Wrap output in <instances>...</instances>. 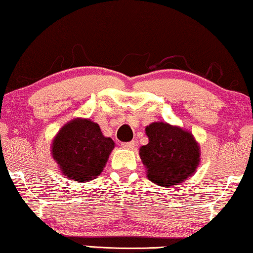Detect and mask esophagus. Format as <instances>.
<instances>
[{"instance_id":"1","label":"esophagus","mask_w":253,"mask_h":253,"mask_svg":"<svg viewBox=\"0 0 253 253\" xmlns=\"http://www.w3.org/2000/svg\"><path fill=\"white\" fill-rule=\"evenodd\" d=\"M135 146L134 141H129V142H122V147L126 149H133Z\"/></svg>"}]
</instances>
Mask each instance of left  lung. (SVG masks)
Returning a JSON list of instances; mask_svg holds the SVG:
<instances>
[{"instance_id":"obj_1","label":"left lung","mask_w":253,"mask_h":253,"mask_svg":"<svg viewBox=\"0 0 253 253\" xmlns=\"http://www.w3.org/2000/svg\"><path fill=\"white\" fill-rule=\"evenodd\" d=\"M149 139L139 155L154 184L170 187L193 175L201 160L200 146L193 134L182 127L164 122L146 126Z\"/></svg>"}]
</instances>
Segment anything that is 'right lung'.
I'll list each match as a JSON object with an SVG mask.
<instances>
[{
  "label": "right lung",
  "mask_w": 253,
  "mask_h": 253,
  "mask_svg": "<svg viewBox=\"0 0 253 253\" xmlns=\"http://www.w3.org/2000/svg\"><path fill=\"white\" fill-rule=\"evenodd\" d=\"M115 142L102 134L99 126L87 119H75L61 127L51 154L66 178L89 181L99 175Z\"/></svg>",
  "instance_id": "right-lung-1"
}]
</instances>
